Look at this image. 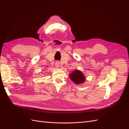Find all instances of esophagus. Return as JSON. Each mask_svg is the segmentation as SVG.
I'll use <instances>...</instances> for the list:
<instances>
[{"label": "esophagus", "instance_id": "34e87169", "mask_svg": "<svg viewBox=\"0 0 129 129\" xmlns=\"http://www.w3.org/2000/svg\"><path fill=\"white\" fill-rule=\"evenodd\" d=\"M55 66L56 67V68H58V67H59V62H56Z\"/></svg>", "mask_w": 129, "mask_h": 129}]
</instances>
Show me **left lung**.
<instances>
[{
  "instance_id": "1",
  "label": "left lung",
  "mask_w": 129,
  "mask_h": 129,
  "mask_svg": "<svg viewBox=\"0 0 129 129\" xmlns=\"http://www.w3.org/2000/svg\"><path fill=\"white\" fill-rule=\"evenodd\" d=\"M69 77L74 83L78 84L83 83L85 80V78L83 73L79 70H76L69 74Z\"/></svg>"
}]
</instances>
